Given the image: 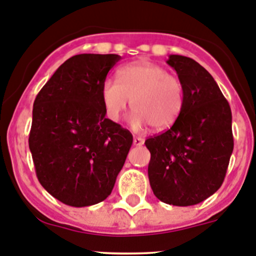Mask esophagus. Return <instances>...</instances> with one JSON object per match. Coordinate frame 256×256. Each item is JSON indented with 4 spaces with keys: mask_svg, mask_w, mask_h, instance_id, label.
Here are the masks:
<instances>
[{
    "mask_svg": "<svg viewBox=\"0 0 256 256\" xmlns=\"http://www.w3.org/2000/svg\"><path fill=\"white\" fill-rule=\"evenodd\" d=\"M142 144H144V139H142V138H138V136L134 138V145H135V146H142Z\"/></svg>",
    "mask_w": 256,
    "mask_h": 256,
    "instance_id": "esophagus-1",
    "label": "esophagus"
}]
</instances>
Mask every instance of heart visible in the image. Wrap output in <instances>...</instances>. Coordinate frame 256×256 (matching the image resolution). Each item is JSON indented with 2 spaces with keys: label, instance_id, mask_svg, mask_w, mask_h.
Wrapping results in <instances>:
<instances>
[{
  "label": "heart",
  "instance_id": "b5f03b06",
  "mask_svg": "<svg viewBox=\"0 0 256 256\" xmlns=\"http://www.w3.org/2000/svg\"><path fill=\"white\" fill-rule=\"evenodd\" d=\"M118 80L102 83L101 97L107 117L117 121L131 106L130 117L134 128L152 125L155 130L169 128L184 106L182 82L168 74L163 66L148 60H139L122 66L117 72Z\"/></svg>",
  "mask_w": 256,
  "mask_h": 256
}]
</instances>
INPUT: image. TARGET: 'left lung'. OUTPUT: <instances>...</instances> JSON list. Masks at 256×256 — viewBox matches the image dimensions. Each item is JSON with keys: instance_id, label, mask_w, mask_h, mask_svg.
<instances>
[{"instance_id": "8db88e82", "label": "left lung", "mask_w": 256, "mask_h": 256, "mask_svg": "<svg viewBox=\"0 0 256 256\" xmlns=\"http://www.w3.org/2000/svg\"><path fill=\"white\" fill-rule=\"evenodd\" d=\"M166 63L184 90V106L166 132L150 138L148 166L155 197L173 206L197 204L221 187L234 150L232 114L211 74L193 59Z\"/></svg>"}]
</instances>
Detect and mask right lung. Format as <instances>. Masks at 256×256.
Segmentation results:
<instances>
[{
	"label": "right lung",
	"instance_id": "add662e5",
	"mask_svg": "<svg viewBox=\"0 0 256 256\" xmlns=\"http://www.w3.org/2000/svg\"><path fill=\"white\" fill-rule=\"evenodd\" d=\"M117 54L69 58L38 93L28 148L40 184L73 207L111 194L132 145L130 131L106 118L102 83Z\"/></svg>",
	"mask_w": 256,
	"mask_h": 256
}]
</instances>
